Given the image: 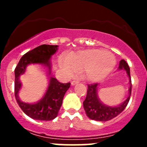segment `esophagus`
Here are the masks:
<instances>
[{
    "label": "esophagus",
    "mask_w": 147,
    "mask_h": 147,
    "mask_svg": "<svg viewBox=\"0 0 147 147\" xmlns=\"http://www.w3.org/2000/svg\"><path fill=\"white\" fill-rule=\"evenodd\" d=\"M78 81H76V80H73V81H72V82H71V84H72V86H74V85H75V84H78Z\"/></svg>",
    "instance_id": "1"
}]
</instances>
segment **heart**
Returning a JSON list of instances; mask_svg holds the SVG:
<instances>
[{
	"mask_svg": "<svg viewBox=\"0 0 147 147\" xmlns=\"http://www.w3.org/2000/svg\"><path fill=\"white\" fill-rule=\"evenodd\" d=\"M60 69L67 76L71 77L82 70V76L90 82L105 80L116 65V58L111 52L103 49L80 50L59 58Z\"/></svg>",
	"mask_w": 147,
	"mask_h": 147,
	"instance_id": "1",
	"label": "heart"
}]
</instances>
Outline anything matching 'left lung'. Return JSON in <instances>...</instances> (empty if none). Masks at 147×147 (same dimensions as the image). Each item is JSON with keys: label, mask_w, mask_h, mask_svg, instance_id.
I'll use <instances>...</instances> for the list:
<instances>
[{"label": "left lung", "mask_w": 147, "mask_h": 147, "mask_svg": "<svg viewBox=\"0 0 147 147\" xmlns=\"http://www.w3.org/2000/svg\"><path fill=\"white\" fill-rule=\"evenodd\" d=\"M119 69H124L129 78L130 86L129 88L128 97L126 100L119 105L115 106L108 105L104 103L99 97L97 92L98 84H88L87 97L83 102V107L86 115L90 119L99 121H109L119 115L127 107L131 96V83L129 67L124 60H121L119 62Z\"/></svg>", "instance_id": "obj_1"}]
</instances>
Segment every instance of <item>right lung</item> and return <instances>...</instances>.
I'll return each mask as SVG.
<instances>
[{
	"label": "right lung",
	"instance_id": "right-lung-1",
	"mask_svg": "<svg viewBox=\"0 0 147 147\" xmlns=\"http://www.w3.org/2000/svg\"><path fill=\"white\" fill-rule=\"evenodd\" d=\"M58 45H42L28 52L15 69V97L23 112L30 118L40 121L54 119L57 116L65 92L70 83H61L52 75L51 58ZM40 71L46 77L43 90L30 98L20 92L29 71Z\"/></svg>",
	"mask_w": 147,
	"mask_h": 147
}]
</instances>
